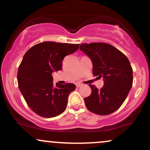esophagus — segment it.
<instances>
[{
  "instance_id": "obj_1",
  "label": "esophagus",
  "mask_w": 150,
  "mask_h": 150,
  "mask_svg": "<svg viewBox=\"0 0 150 150\" xmlns=\"http://www.w3.org/2000/svg\"><path fill=\"white\" fill-rule=\"evenodd\" d=\"M82 85L81 83H76V87H80Z\"/></svg>"
}]
</instances>
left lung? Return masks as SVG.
<instances>
[{"label": "left lung", "mask_w": 150, "mask_h": 150, "mask_svg": "<svg viewBox=\"0 0 150 150\" xmlns=\"http://www.w3.org/2000/svg\"><path fill=\"white\" fill-rule=\"evenodd\" d=\"M80 49L91 58L93 75L104 78L98 89L89 85L92 93L84 99L91 112L105 116L118 110L126 99L132 85V68L128 58L107 43L82 44Z\"/></svg>", "instance_id": "obj_1"}]
</instances>
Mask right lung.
<instances>
[{"mask_svg":"<svg viewBox=\"0 0 150 150\" xmlns=\"http://www.w3.org/2000/svg\"><path fill=\"white\" fill-rule=\"evenodd\" d=\"M79 44L44 42L25 53L18 71V87L27 105L44 118L61 114L68 95L75 89L73 83L53 85L52 73L62 69L63 58L79 49Z\"/></svg>","mask_w":150,"mask_h":150,"instance_id":"1","label":"right lung"}]
</instances>
